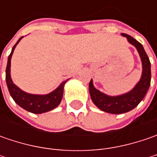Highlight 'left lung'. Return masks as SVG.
Segmentation results:
<instances>
[{"instance_id":"1","label":"left lung","mask_w":157,"mask_h":157,"mask_svg":"<svg viewBox=\"0 0 157 157\" xmlns=\"http://www.w3.org/2000/svg\"><path fill=\"white\" fill-rule=\"evenodd\" d=\"M121 35L128 38V42L136 47L140 54L142 63V75L141 80L136 85V87L132 91H130L129 93L116 97L107 96L100 93L99 90L95 89L92 79L89 83V92L93 102L100 110L114 114L127 113L137 106L147 94L151 80L150 61L142 44H140L129 35L124 33Z\"/></svg>"}]
</instances>
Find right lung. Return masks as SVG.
<instances>
[{
    "instance_id": "1",
    "label": "right lung",
    "mask_w": 157,
    "mask_h": 157,
    "mask_svg": "<svg viewBox=\"0 0 157 157\" xmlns=\"http://www.w3.org/2000/svg\"><path fill=\"white\" fill-rule=\"evenodd\" d=\"M21 38L22 36L14 45L12 52L8 58V64L6 68V82H7L9 94L17 105H19L23 109L30 113H42L51 111L55 107H57L61 102L62 97H63V86L68 79L63 81L55 91L46 95H35V94H26L23 91H21L20 88L17 87L12 82V79L10 78V60H11V57H12L15 46Z\"/></svg>"
}]
</instances>
